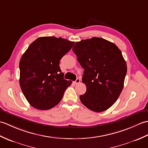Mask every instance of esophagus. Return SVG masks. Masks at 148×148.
Listing matches in <instances>:
<instances>
[{
	"instance_id": "obj_1",
	"label": "esophagus",
	"mask_w": 148,
	"mask_h": 148,
	"mask_svg": "<svg viewBox=\"0 0 148 148\" xmlns=\"http://www.w3.org/2000/svg\"><path fill=\"white\" fill-rule=\"evenodd\" d=\"M80 82V79H79V78H77V79H76V81H74V83L75 84H78Z\"/></svg>"
}]
</instances>
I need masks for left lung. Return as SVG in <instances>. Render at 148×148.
I'll use <instances>...</instances> for the list:
<instances>
[{
    "label": "left lung",
    "mask_w": 148,
    "mask_h": 148,
    "mask_svg": "<svg viewBox=\"0 0 148 148\" xmlns=\"http://www.w3.org/2000/svg\"><path fill=\"white\" fill-rule=\"evenodd\" d=\"M84 69L86 92L79 97L87 108L102 112L114 104L123 88L127 64L114 43L100 37L82 40L72 48Z\"/></svg>",
    "instance_id": "8db88e82"
}]
</instances>
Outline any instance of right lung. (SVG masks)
I'll list each match as a JSON object with an SVG mask.
<instances>
[{"instance_id":"right-lung-1","label":"right lung","mask_w":148,"mask_h":148,"mask_svg":"<svg viewBox=\"0 0 148 148\" xmlns=\"http://www.w3.org/2000/svg\"><path fill=\"white\" fill-rule=\"evenodd\" d=\"M74 42L62 37H40L30 44L20 61V85L34 108L48 110L61 101L72 81L64 79L60 60Z\"/></svg>"}]
</instances>
